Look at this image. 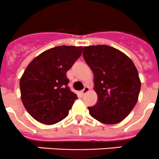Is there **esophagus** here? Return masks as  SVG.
I'll use <instances>...</instances> for the list:
<instances>
[{
    "instance_id": "obj_1",
    "label": "esophagus",
    "mask_w": 159,
    "mask_h": 159,
    "mask_svg": "<svg viewBox=\"0 0 159 159\" xmlns=\"http://www.w3.org/2000/svg\"><path fill=\"white\" fill-rule=\"evenodd\" d=\"M89 91H90V89L89 87H84V89L81 90V95H84V94H85L87 92H89Z\"/></svg>"
}]
</instances>
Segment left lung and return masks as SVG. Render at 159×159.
Segmentation results:
<instances>
[{"instance_id":"1","label":"left lung","mask_w":159,"mask_h":159,"mask_svg":"<svg viewBox=\"0 0 159 159\" xmlns=\"http://www.w3.org/2000/svg\"><path fill=\"white\" fill-rule=\"evenodd\" d=\"M83 57L94 74L98 98L88 108L90 115L104 124L120 122L138 102L141 81L137 68L126 54L108 45L84 47Z\"/></svg>"}]
</instances>
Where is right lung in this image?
<instances>
[{
	"instance_id": "right-lung-1",
	"label": "right lung",
	"mask_w": 159,
	"mask_h": 159,
	"mask_svg": "<svg viewBox=\"0 0 159 159\" xmlns=\"http://www.w3.org/2000/svg\"><path fill=\"white\" fill-rule=\"evenodd\" d=\"M82 47L57 46L37 56L20 80L21 101L39 122L54 125L68 115L77 94L70 91L66 73L82 53Z\"/></svg>"
}]
</instances>
